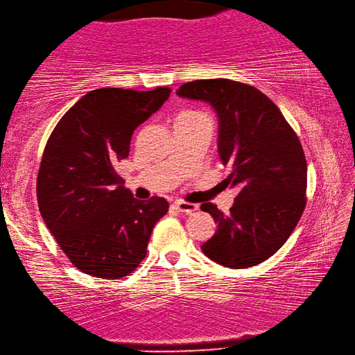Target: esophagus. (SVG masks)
I'll return each instance as SVG.
<instances>
[{
  "label": "esophagus",
  "instance_id": "34e87169",
  "mask_svg": "<svg viewBox=\"0 0 355 355\" xmlns=\"http://www.w3.org/2000/svg\"><path fill=\"white\" fill-rule=\"evenodd\" d=\"M173 205H175L178 211L180 213H193L199 209L198 204H191V202H184V200H176Z\"/></svg>",
  "mask_w": 355,
  "mask_h": 355
}]
</instances>
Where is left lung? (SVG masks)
<instances>
[{
	"label": "left lung",
	"mask_w": 355,
	"mask_h": 355,
	"mask_svg": "<svg viewBox=\"0 0 355 355\" xmlns=\"http://www.w3.org/2000/svg\"><path fill=\"white\" fill-rule=\"evenodd\" d=\"M176 95L211 105L218 116V153L239 188L230 214L211 202L200 209L218 223L202 252L227 268H250L271 257L305 209L306 159L277 105L256 87L231 79H199Z\"/></svg>",
	"instance_id": "left-lung-1"
}]
</instances>
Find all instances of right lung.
<instances>
[{
	"label": "right lung",
	"instance_id": "add662e5",
	"mask_svg": "<svg viewBox=\"0 0 355 355\" xmlns=\"http://www.w3.org/2000/svg\"><path fill=\"white\" fill-rule=\"evenodd\" d=\"M171 90H92L50 135L36 182L42 219L78 270L119 279L147 254L156 222L168 211L164 198L142 202L122 185L118 162L132 135L156 113Z\"/></svg>",
	"mask_w": 355,
	"mask_h": 355
}]
</instances>
